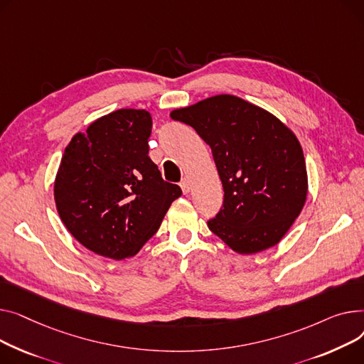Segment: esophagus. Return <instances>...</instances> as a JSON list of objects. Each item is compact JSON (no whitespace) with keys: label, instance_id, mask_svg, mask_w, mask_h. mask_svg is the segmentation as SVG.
<instances>
[{"label":"esophagus","instance_id":"obj_1","mask_svg":"<svg viewBox=\"0 0 364 364\" xmlns=\"http://www.w3.org/2000/svg\"><path fill=\"white\" fill-rule=\"evenodd\" d=\"M181 188H182V192H183L185 196L189 194V191H191V183H189V181H188V179H183V181L181 182Z\"/></svg>","mask_w":364,"mask_h":364}]
</instances>
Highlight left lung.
Here are the masks:
<instances>
[{
  "mask_svg": "<svg viewBox=\"0 0 364 364\" xmlns=\"http://www.w3.org/2000/svg\"><path fill=\"white\" fill-rule=\"evenodd\" d=\"M170 117L194 127L210 145L223 185V207L207 222L235 252L279 242L307 198L303 148L276 116L235 95L176 109Z\"/></svg>",
  "mask_w": 364,
  "mask_h": 364,
  "instance_id": "obj_1",
  "label": "left lung"
}]
</instances>
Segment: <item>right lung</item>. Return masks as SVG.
Returning <instances> with one entry per match:
<instances>
[{
  "label": "right lung",
  "instance_id": "obj_1",
  "mask_svg": "<svg viewBox=\"0 0 364 364\" xmlns=\"http://www.w3.org/2000/svg\"><path fill=\"white\" fill-rule=\"evenodd\" d=\"M151 127L146 110L120 109L64 149L54 182L58 216L75 240L102 257L135 255L182 196L148 157Z\"/></svg>",
  "mask_w": 364,
  "mask_h": 364
}]
</instances>
